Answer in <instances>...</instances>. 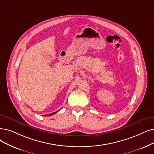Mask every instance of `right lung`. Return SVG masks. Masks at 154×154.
I'll return each mask as SVG.
<instances>
[{
	"instance_id": "right-lung-1",
	"label": "right lung",
	"mask_w": 154,
	"mask_h": 154,
	"mask_svg": "<svg viewBox=\"0 0 154 154\" xmlns=\"http://www.w3.org/2000/svg\"><path fill=\"white\" fill-rule=\"evenodd\" d=\"M59 111V110H58ZM58 111H56V112H52V113H51V114H47V115H45V116H52V115H53V114H56V112H57Z\"/></svg>"
}]
</instances>
